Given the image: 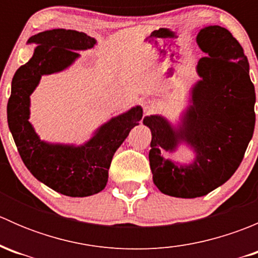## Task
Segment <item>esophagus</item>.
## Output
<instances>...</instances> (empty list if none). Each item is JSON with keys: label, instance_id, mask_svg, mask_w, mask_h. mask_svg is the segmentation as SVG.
Instances as JSON below:
<instances>
[{"label": "esophagus", "instance_id": "34e87169", "mask_svg": "<svg viewBox=\"0 0 258 258\" xmlns=\"http://www.w3.org/2000/svg\"><path fill=\"white\" fill-rule=\"evenodd\" d=\"M142 106H144V111H145L146 114L152 113L153 111H155V108H156L155 103H153L151 100H146V101H144V103H142Z\"/></svg>", "mask_w": 258, "mask_h": 258}]
</instances>
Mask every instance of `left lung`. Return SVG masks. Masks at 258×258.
Here are the masks:
<instances>
[{"label": "left lung", "instance_id": "left-lung-1", "mask_svg": "<svg viewBox=\"0 0 258 258\" xmlns=\"http://www.w3.org/2000/svg\"><path fill=\"white\" fill-rule=\"evenodd\" d=\"M197 43L207 56L197 64L201 80L178 131L160 116L144 118L152 134L148 158L153 183L162 194L181 199L205 196L230 179L243 160L256 122L254 86L238 41L226 28L209 26L199 32ZM181 139L195 148L198 157L192 165L178 168L160 151L173 150Z\"/></svg>", "mask_w": 258, "mask_h": 258}]
</instances>
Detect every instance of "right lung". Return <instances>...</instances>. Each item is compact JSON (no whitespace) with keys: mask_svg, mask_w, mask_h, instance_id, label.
Returning <instances> with one entry per match:
<instances>
[{"mask_svg":"<svg viewBox=\"0 0 258 258\" xmlns=\"http://www.w3.org/2000/svg\"><path fill=\"white\" fill-rule=\"evenodd\" d=\"M32 58L22 64L12 79L7 103V121L23 163L38 181L70 197H86L105 188L108 170L117 148L140 123L142 108L114 117L80 147L49 145L41 141L28 122L30 95L42 75L62 71L79 57L77 51L93 47L95 38L74 30L56 28L32 36Z\"/></svg>","mask_w":258,"mask_h":258,"instance_id":"1","label":"right lung"}]
</instances>
